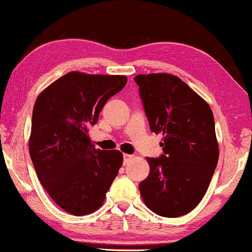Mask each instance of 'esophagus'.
<instances>
[{
  "label": "esophagus",
  "instance_id": "esophagus-1",
  "mask_svg": "<svg viewBox=\"0 0 252 252\" xmlns=\"http://www.w3.org/2000/svg\"><path fill=\"white\" fill-rule=\"evenodd\" d=\"M133 159V156L130 155H124V163H127L128 161H130V160Z\"/></svg>",
  "mask_w": 252,
  "mask_h": 252
}]
</instances>
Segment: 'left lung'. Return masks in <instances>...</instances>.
<instances>
[{"label":"left lung","mask_w":252,"mask_h":252,"mask_svg":"<svg viewBox=\"0 0 252 252\" xmlns=\"http://www.w3.org/2000/svg\"><path fill=\"white\" fill-rule=\"evenodd\" d=\"M151 132L162 134L163 153L147 158L149 176L138 189L149 209L180 217L206 194L218 162L213 111L176 76L137 75L134 78Z\"/></svg>","instance_id":"obj_1"}]
</instances>
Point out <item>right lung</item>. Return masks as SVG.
Listing matches in <instances>:
<instances>
[{
  "label": "right lung",
  "mask_w": 252,
  "mask_h": 252,
  "mask_svg": "<svg viewBox=\"0 0 252 252\" xmlns=\"http://www.w3.org/2000/svg\"><path fill=\"white\" fill-rule=\"evenodd\" d=\"M126 83V76L71 71L35 102L29 138L32 165L53 201L75 216L99 209L123 165L120 151L96 150L89 128Z\"/></svg>",
  "instance_id": "1"
}]
</instances>
